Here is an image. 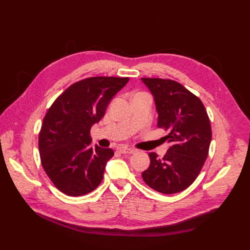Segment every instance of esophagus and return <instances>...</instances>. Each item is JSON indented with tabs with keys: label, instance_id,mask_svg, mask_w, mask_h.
I'll return each instance as SVG.
<instances>
[{
	"label": "esophagus",
	"instance_id": "34e87169",
	"mask_svg": "<svg viewBox=\"0 0 250 250\" xmlns=\"http://www.w3.org/2000/svg\"><path fill=\"white\" fill-rule=\"evenodd\" d=\"M119 151L121 152V153H126V155H132V153H134L135 152V150L134 149H132V148H128V147H121V148H119Z\"/></svg>",
	"mask_w": 250,
	"mask_h": 250
}]
</instances>
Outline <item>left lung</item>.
<instances>
[{
  "label": "left lung",
  "instance_id": "1",
  "mask_svg": "<svg viewBox=\"0 0 250 250\" xmlns=\"http://www.w3.org/2000/svg\"><path fill=\"white\" fill-rule=\"evenodd\" d=\"M158 113V128L168 131V149L162 159L149 153L150 166L142 173L153 190L173 194L187 189L198 177L211 141L209 118L201 100L171 79L142 78Z\"/></svg>",
  "mask_w": 250,
  "mask_h": 250
}]
</instances>
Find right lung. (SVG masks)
<instances>
[{"mask_svg":"<svg viewBox=\"0 0 250 250\" xmlns=\"http://www.w3.org/2000/svg\"><path fill=\"white\" fill-rule=\"evenodd\" d=\"M128 77H90L68 87L47 111L39 137L42 166L61 192L79 196L103 179L111 148L91 147L90 129L102 119Z\"/></svg>","mask_w":250,"mask_h":250,"instance_id":"right-lung-1","label":"right lung"}]
</instances>
